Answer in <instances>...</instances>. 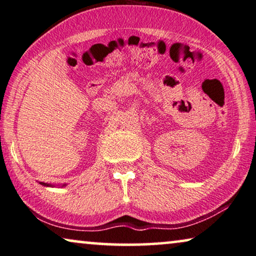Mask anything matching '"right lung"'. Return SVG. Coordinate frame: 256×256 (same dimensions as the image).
<instances>
[{
  "mask_svg": "<svg viewBox=\"0 0 256 256\" xmlns=\"http://www.w3.org/2000/svg\"><path fill=\"white\" fill-rule=\"evenodd\" d=\"M47 186H48V184H47Z\"/></svg>",
  "mask_w": 256,
  "mask_h": 256,
  "instance_id": "add662e5",
  "label": "right lung"
}]
</instances>
